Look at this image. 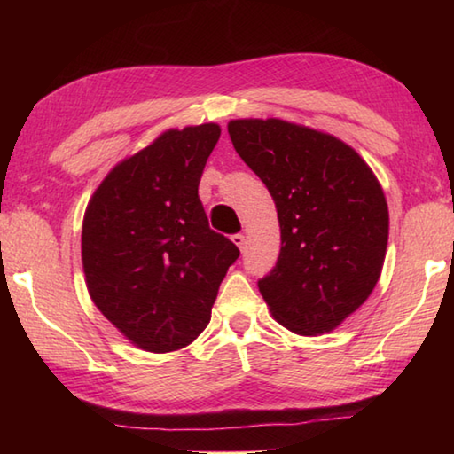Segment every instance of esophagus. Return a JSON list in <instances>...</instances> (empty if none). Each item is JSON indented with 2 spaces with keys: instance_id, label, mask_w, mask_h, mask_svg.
Instances as JSON below:
<instances>
[{
  "instance_id": "esophagus-1",
  "label": "esophagus",
  "mask_w": 454,
  "mask_h": 454,
  "mask_svg": "<svg viewBox=\"0 0 454 454\" xmlns=\"http://www.w3.org/2000/svg\"><path fill=\"white\" fill-rule=\"evenodd\" d=\"M232 242H234L240 250L246 248V238H244V234H234V236H232Z\"/></svg>"
}]
</instances>
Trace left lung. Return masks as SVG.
I'll return each mask as SVG.
<instances>
[{
	"mask_svg": "<svg viewBox=\"0 0 454 454\" xmlns=\"http://www.w3.org/2000/svg\"><path fill=\"white\" fill-rule=\"evenodd\" d=\"M228 134L278 212L280 256L260 294L290 333H333L380 278L388 244L380 182L355 148L320 129L244 118L230 120Z\"/></svg>",
	"mask_w": 454,
	"mask_h": 454,
	"instance_id": "obj_1",
	"label": "left lung"
}]
</instances>
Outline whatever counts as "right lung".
Instances as JSON below:
<instances>
[{
    "label": "right lung",
    "instance_id": "right-lung-1",
    "mask_svg": "<svg viewBox=\"0 0 454 454\" xmlns=\"http://www.w3.org/2000/svg\"><path fill=\"white\" fill-rule=\"evenodd\" d=\"M218 124L170 128L107 172L82 226V266L98 310L134 347H188L212 317L236 244L210 230L198 198Z\"/></svg>",
    "mask_w": 454,
    "mask_h": 454
}]
</instances>
